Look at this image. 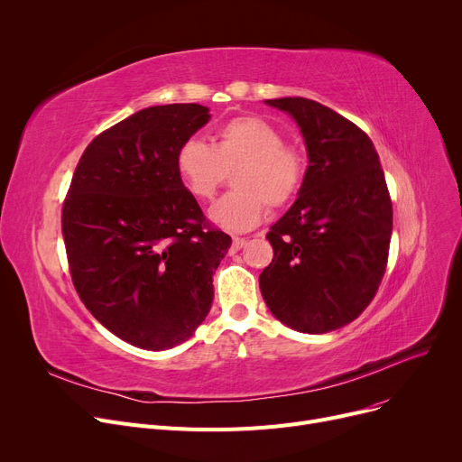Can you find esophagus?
I'll list each match as a JSON object with an SVG mask.
<instances>
[{
    "label": "esophagus",
    "instance_id": "1",
    "mask_svg": "<svg viewBox=\"0 0 462 462\" xmlns=\"http://www.w3.org/2000/svg\"><path fill=\"white\" fill-rule=\"evenodd\" d=\"M245 244H247L245 237H234V239H232V249H234V251H239Z\"/></svg>",
    "mask_w": 462,
    "mask_h": 462
}]
</instances>
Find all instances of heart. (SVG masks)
<instances>
[{
    "label": "heart",
    "mask_w": 462,
    "mask_h": 462,
    "mask_svg": "<svg viewBox=\"0 0 462 462\" xmlns=\"http://www.w3.org/2000/svg\"><path fill=\"white\" fill-rule=\"evenodd\" d=\"M236 190L218 199L209 218L217 226L245 232L258 226L270 206L292 200L305 176V159L282 133L258 116H239L217 131L215 143L187 138L176 153L183 187L197 200L213 197L226 170Z\"/></svg>",
    "instance_id": "1"
}]
</instances>
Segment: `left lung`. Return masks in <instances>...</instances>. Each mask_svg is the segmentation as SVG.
<instances>
[{
	"label": "left lung",
	"mask_w": 462,
	"mask_h": 462,
	"mask_svg": "<svg viewBox=\"0 0 462 462\" xmlns=\"http://www.w3.org/2000/svg\"><path fill=\"white\" fill-rule=\"evenodd\" d=\"M265 105L294 117L309 166L298 200L265 236L273 260L260 273V292L284 326L328 333L356 320L376 294L392 199L371 138L352 121L303 97Z\"/></svg>",
	"instance_id": "left-lung-1"
}]
</instances>
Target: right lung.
Instances as JSON below:
<instances>
[{
  "mask_svg": "<svg viewBox=\"0 0 462 462\" xmlns=\"http://www.w3.org/2000/svg\"><path fill=\"white\" fill-rule=\"evenodd\" d=\"M194 103L143 108L88 145L61 213L69 270L88 310L143 350L187 341L230 249L183 187L176 153L209 121Z\"/></svg>",
  "mask_w": 462,
  "mask_h": 462,
  "instance_id": "right-lung-1",
  "label": "right lung"
}]
</instances>
